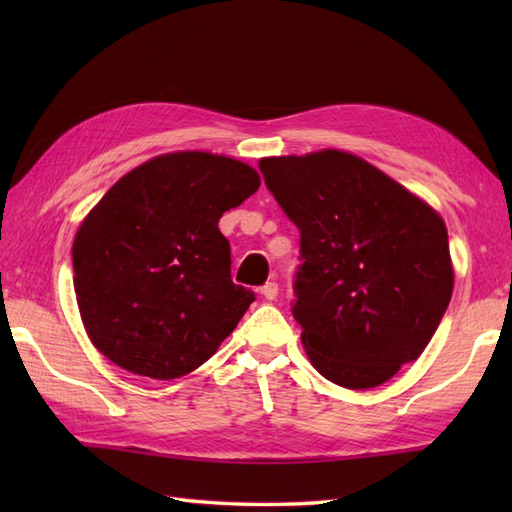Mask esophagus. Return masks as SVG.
Masks as SVG:
<instances>
[{"label": "esophagus", "instance_id": "34e87169", "mask_svg": "<svg viewBox=\"0 0 512 512\" xmlns=\"http://www.w3.org/2000/svg\"><path fill=\"white\" fill-rule=\"evenodd\" d=\"M259 292H262V297L264 299H268V301H273V299H277V292H279V286L275 284V281H268L266 286H262L259 288Z\"/></svg>", "mask_w": 512, "mask_h": 512}]
</instances>
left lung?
Wrapping results in <instances>:
<instances>
[{
	"label": "left lung",
	"mask_w": 512,
	"mask_h": 512,
	"mask_svg": "<svg viewBox=\"0 0 512 512\" xmlns=\"http://www.w3.org/2000/svg\"><path fill=\"white\" fill-rule=\"evenodd\" d=\"M259 171L301 235L292 317L312 365L347 389L383 385L422 354L451 301L442 217L345 151L264 158Z\"/></svg>",
	"instance_id": "8db88e82"
}]
</instances>
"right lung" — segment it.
I'll return each instance as SVG.
<instances>
[{
	"label": "right lung",
	"instance_id": "right-lung-1",
	"mask_svg": "<svg viewBox=\"0 0 512 512\" xmlns=\"http://www.w3.org/2000/svg\"><path fill=\"white\" fill-rule=\"evenodd\" d=\"M257 189L253 167L206 151L151 158L118 180L72 246L76 301L96 350L158 380L209 361L255 301L233 284L217 222Z\"/></svg>",
	"mask_w": 512,
	"mask_h": 512
}]
</instances>
